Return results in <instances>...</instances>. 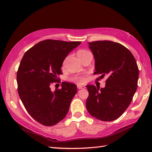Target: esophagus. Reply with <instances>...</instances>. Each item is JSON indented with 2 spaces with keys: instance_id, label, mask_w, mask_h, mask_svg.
<instances>
[{
  "instance_id": "34e87169",
  "label": "esophagus",
  "mask_w": 152,
  "mask_h": 152,
  "mask_svg": "<svg viewBox=\"0 0 152 152\" xmlns=\"http://www.w3.org/2000/svg\"><path fill=\"white\" fill-rule=\"evenodd\" d=\"M77 88L78 89H84L85 88V86H81V85H77Z\"/></svg>"
}]
</instances>
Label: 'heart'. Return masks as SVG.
I'll return each mask as SVG.
<instances>
[{
    "mask_svg": "<svg viewBox=\"0 0 152 152\" xmlns=\"http://www.w3.org/2000/svg\"><path fill=\"white\" fill-rule=\"evenodd\" d=\"M90 53L89 51H87L86 50H84V49H80L79 50L77 53V56L79 59L82 57L84 56L85 55L87 54ZM72 81L73 82H75L77 83H79V84H82V83H84L85 82V78L84 77H82V76H77L75 77H73L72 79H71Z\"/></svg>",
    "mask_w": 152,
    "mask_h": 152,
    "instance_id": "1",
    "label": "heart"
}]
</instances>
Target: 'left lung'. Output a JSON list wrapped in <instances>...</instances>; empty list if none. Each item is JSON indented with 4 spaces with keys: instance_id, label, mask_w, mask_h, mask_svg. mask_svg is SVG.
<instances>
[{
    "instance_id": "8db88e82",
    "label": "left lung",
    "mask_w": 152,
    "mask_h": 152,
    "mask_svg": "<svg viewBox=\"0 0 152 152\" xmlns=\"http://www.w3.org/2000/svg\"><path fill=\"white\" fill-rule=\"evenodd\" d=\"M95 61L94 74L107 75L104 88L87 85V111L102 121L121 117L131 103L136 89L139 70L134 57L122 44L103 40L89 42Z\"/></svg>"
}]
</instances>
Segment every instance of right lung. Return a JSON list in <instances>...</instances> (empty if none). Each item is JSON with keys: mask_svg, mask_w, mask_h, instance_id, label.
<instances>
[{"mask_svg": "<svg viewBox=\"0 0 152 152\" xmlns=\"http://www.w3.org/2000/svg\"><path fill=\"white\" fill-rule=\"evenodd\" d=\"M80 42L45 40L28 49L17 72L18 91L26 111L36 121L51 126L66 115L77 86L62 82L61 89L50 90V86L63 74V62Z\"/></svg>", "mask_w": 152, "mask_h": 152, "instance_id": "1", "label": "right lung"}]
</instances>
